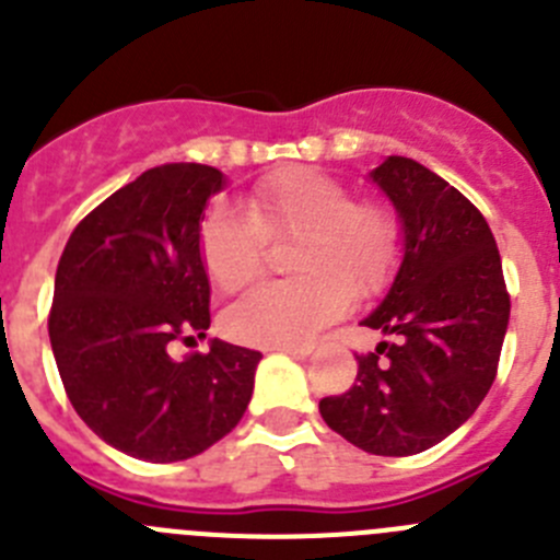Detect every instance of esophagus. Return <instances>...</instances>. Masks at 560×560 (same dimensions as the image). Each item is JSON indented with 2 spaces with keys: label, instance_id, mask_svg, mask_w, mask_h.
Here are the masks:
<instances>
[{
  "label": "esophagus",
  "instance_id": "obj_1",
  "mask_svg": "<svg viewBox=\"0 0 560 560\" xmlns=\"http://www.w3.org/2000/svg\"><path fill=\"white\" fill-rule=\"evenodd\" d=\"M277 351H283V354H294V357H307L313 351V346H277Z\"/></svg>",
  "mask_w": 560,
  "mask_h": 560
}]
</instances>
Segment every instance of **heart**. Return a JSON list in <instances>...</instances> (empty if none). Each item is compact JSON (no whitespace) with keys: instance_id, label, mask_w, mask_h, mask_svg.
Here are the masks:
<instances>
[{"instance_id":"heart-1","label":"heart","mask_w":560,"mask_h":560,"mask_svg":"<svg viewBox=\"0 0 560 560\" xmlns=\"http://www.w3.org/2000/svg\"><path fill=\"white\" fill-rule=\"evenodd\" d=\"M294 280L249 291L225 313L231 338L247 346H300L349 307L390 285L401 260V225L382 203L354 200L351 189L313 167L260 178L244 211L217 203L200 225V264L225 294L242 291L264 264V238H294Z\"/></svg>"}]
</instances>
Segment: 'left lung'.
Masks as SVG:
<instances>
[{
    "instance_id": "obj_1",
    "label": "left lung",
    "mask_w": 560,
    "mask_h": 560,
    "mask_svg": "<svg viewBox=\"0 0 560 560\" xmlns=\"http://www.w3.org/2000/svg\"><path fill=\"white\" fill-rule=\"evenodd\" d=\"M369 178L396 209L404 258L363 324L393 340L357 357L354 385L322 398L318 412L357 448L412 456L483 401L511 302L492 231L459 189L407 156H387Z\"/></svg>"
}]
</instances>
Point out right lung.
Wrapping results in <instances>:
<instances>
[{"instance_id":"right-lung-1","label":"right lung","mask_w":560,"mask_h":560,"mask_svg":"<svg viewBox=\"0 0 560 560\" xmlns=\"http://www.w3.org/2000/svg\"><path fill=\"white\" fill-rule=\"evenodd\" d=\"M225 184L209 164L145 170L79 222L57 264L49 338L60 380L79 418L135 459L203 454L253 398L260 351L220 338L209 354L167 351L211 327L197 238Z\"/></svg>"}]
</instances>
